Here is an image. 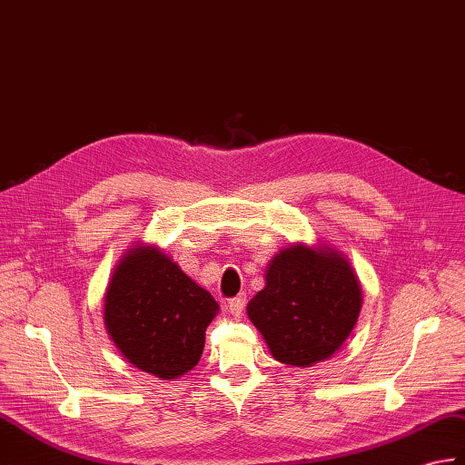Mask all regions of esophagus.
<instances>
[{
	"instance_id": "34e87169",
	"label": "esophagus",
	"mask_w": 465,
	"mask_h": 465,
	"mask_svg": "<svg viewBox=\"0 0 465 465\" xmlns=\"http://www.w3.org/2000/svg\"><path fill=\"white\" fill-rule=\"evenodd\" d=\"M228 309L233 317H240L245 309V295H237L228 301Z\"/></svg>"
}]
</instances>
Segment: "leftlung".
<instances>
[{"label": "left lung", "mask_w": 465, "mask_h": 465, "mask_svg": "<svg viewBox=\"0 0 465 465\" xmlns=\"http://www.w3.org/2000/svg\"><path fill=\"white\" fill-rule=\"evenodd\" d=\"M362 289L342 252L291 243L265 269V287L247 303L275 361L307 369L331 359L359 321Z\"/></svg>", "instance_id": "1"}]
</instances>
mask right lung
Here are the masks:
<instances>
[{
	"label": "right lung",
	"mask_w": 465,
	"mask_h": 465,
	"mask_svg": "<svg viewBox=\"0 0 465 465\" xmlns=\"http://www.w3.org/2000/svg\"><path fill=\"white\" fill-rule=\"evenodd\" d=\"M220 305L164 250L136 243L118 259L104 293V329L134 369L174 381L200 362Z\"/></svg>",
	"instance_id": "1"
}]
</instances>
